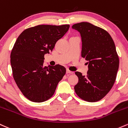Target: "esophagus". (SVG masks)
<instances>
[{"instance_id":"1","label":"esophagus","mask_w":128,"mask_h":128,"mask_svg":"<svg viewBox=\"0 0 128 128\" xmlns=\"http://www.w3.org/2000/svg\"><path fill=\"white\" fill-rule=\"evenodd\" d=\"M66 74H67V75H70V74H74V72L70 71L69 70H66Z\"/></svg>"}]
</instances>
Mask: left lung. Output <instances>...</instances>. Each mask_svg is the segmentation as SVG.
I'll return each instance as SVG.
<instances>
[{"label":"left lung","mask_w":128,"mask_h":128,"mask_svg":"<svg viewBox=\"0 0 128 128\" xmlns=\"http://www.w3.org/2000/svg\"><path fill=\"white\" fill-rule=\"evenodd\" d=\"M72 28L81 34V56L88 61L89 68L86 76L76 72L78 82L74 89L81 99L98 102L107 95L116 81L119 58L114 42L106 30L89 22L75 24Z\"/></svg>","instance_id":"left-lung-1"}]
</instances>
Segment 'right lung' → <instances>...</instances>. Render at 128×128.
<instances>
[{
    "instance_id": "add662e5",
    "label": "right lung",
    "mask_w": 128,
    "mask_h": 128,
    "mask_svg": "<svg viewBox=\"0 0 128 128\" xmlns=\"http://www.w3.org/2000/svg\"><path fill=\"white\" fill-rule=\"evenodd\" d=\"M69 27V25H39L25 30L17 39L10 56L12 75L29 100L41 103L51 98L66 74L64 66H44V54L52 51Z\"/></svg>"
}]
</instances>
